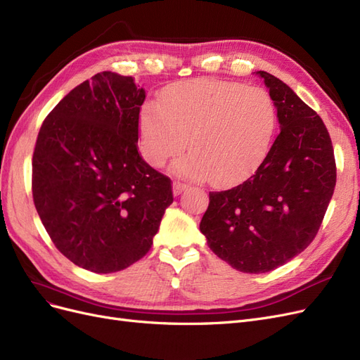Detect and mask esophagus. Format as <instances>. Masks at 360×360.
Segmentation results:
<instances>
[{"label": "esophagus", "mask_w": 360, "mask_h": 360, "mask_svg": "<svg viewBox=\"0 0 360 360\" xmlns=\"http://www.w3.org/2000/svg\"><path fill=\"white\" fill-rule=\"evenodd\" d=\"M186 189H188V184L183 183V181H174V184H172L174 195H180L181 192H184Z\"/></svg>", "instance_id": "1"}]
</instances>
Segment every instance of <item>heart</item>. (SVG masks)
I'll return each mask as SVG.
<instances>
[{"instance_id": "obj_1", "label": "heart", "mask_w": 360, "mask_h": 360, "mask_svg": "<svg viewBox=\"0 0 360 360\" xmlns=\"http://www.w3.org/2000/svg\"><path fill=\"white\" fill-rule=\"evenodd\" d=\"M141 153L160 168L188 147L176 162L177 174L212 179L230 188L246 181L266 159L276 129V108L259 86L216 79L176 82L139 112Z\"/></svg>"}]
</instances>
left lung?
Wrapping results in <instances>:
<instances>
[{
  "label": "left lung",
  "instance_id": "obj_1",
  "mask_svg": "<svg viewBox=\"0 0 360 360\" xmlns=\"http://www.w3.org/2000/svg\"><path fill=\"white\" fill-rule=\"evenodd\" d=\"M278 111L281 132L252 177L210 192L200 230L221 259L266 274L307 249L332 200L336 163L323 120L287 84L257 72Z\"/></svg>",
  "mask_w": 360,
  "mask_h": 360
}]
</instances>
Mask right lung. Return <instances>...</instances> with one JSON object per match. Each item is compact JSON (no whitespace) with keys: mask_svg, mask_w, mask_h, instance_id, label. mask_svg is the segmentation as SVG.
Returning <instances> with one entry per match:
<instances>
[{"mask_svg":"<svg viewBox=\"0 0 360 360\" xmlns=\"http://www.w3.org/2000/svg\"><path fill=\"white\" fill-rule=\"evenodd\" d=\"M146 101L132 76L101 72L63 97L32 153V200L60 252L94 274L143 258L174 201L169 177L138 153Z\"/></svg>","mask_w":360,"mask_h":360,"instance_id":"add662e5","label":"right lung"}]
</instances>
